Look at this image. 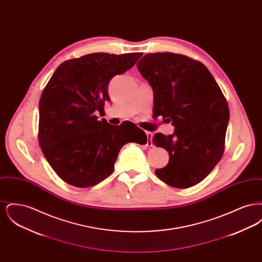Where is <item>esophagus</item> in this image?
Instances as JSON below:
<instances>
[{
  "instance_id": "34e87169",
  "label": "esophagus",
  "mask_w": 262,
  "mask_h": 262,
  "mask_svg": "<svg viewBox=\"0 0 262 262\" xmlns=\"http://www.w3.org/2000/svg\"><path fill=\"white\" fill-rule=\"evenodd\" d=\"M146 136H147V139H148V141H147V145L152 146V141H151V139H152V134L149 133V132H146Z\"/></svg>"
}]
</instances>
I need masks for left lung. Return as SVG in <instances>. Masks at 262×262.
<instances>
[{"label": "left lung", "instance_id": "1", "mask_svg": "<svg viewBox=\"0 0 262 262\" xmlns=\"http://www.w3.org/2000/svg\"><path fill=\"white\" fill-rule=\"evenodd\" d=\"M137 67L153 90L154 114L174 126L168 137H153V143L169 153V163L155 174L171 187L195 186L224 152L230 119L224 95L207 68L184 55L147 54Z\"/></svg>", "mask_w": 262, "mask_h": 262}]
</instances>
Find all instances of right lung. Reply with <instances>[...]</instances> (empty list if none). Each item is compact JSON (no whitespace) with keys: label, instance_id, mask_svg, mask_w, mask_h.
I'll return each mask as SVG.
<instances>
[{"label":"right lung","instance_id":"1","mask_svg":"<svg viewBox=\"0 0 262 262\" xmlns=\"http://www.w3.org/2000/svg\"><path fill=\"white\" fill-rule=\"evenodd\" d=\"M141 56L93 53L68 60L44 88L39 102V144L66 183L95 186L112 174L125 143L147 142L145 133L136 125H112L95 116L110 100L108 84L113 76L124 74Z\"/></svg>","mask_w":262,"mask_h":262}]
</instances>
